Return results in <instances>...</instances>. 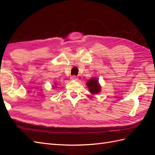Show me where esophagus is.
Returning a JSON list of instances; mask_svg holds the SVG:
<instances>
[{
	"instance_id": "obj_1",
	"label": "esophagus",
	"mask_w": 155,
	"mask_h": 155,
	"mask_svg": "<svg viewBox=\"0 0 155 155\" xmlns=\"http://www.w3.org/2000/svg\"><path fill=\"white\" fill-rule=\"evenodd\" d=\"M71 79L72 80V81H78V78L77 77V76L73 75V76H71Z\"/></svg>"
}]
</instances>
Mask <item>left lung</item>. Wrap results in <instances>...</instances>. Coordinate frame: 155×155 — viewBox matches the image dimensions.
I'll use <instances>...</instances> for the list:
<instances>
[{"instance_id": "1", "label": "left lung", "mask_w": 155, "mask_h": 155, "mask_svg": "<svg viewBox=\"0 0 155 155\" xmlns=\"http://www.w3.org/2000/svg\"><path fill=\"white\" fill-rule=\"evenodd\" d=\"M87 85L91 93L93 94L99 93L101 91V86L97 78H92L90 80H88L87 83Z\"/></svg>"}]
</instances>
